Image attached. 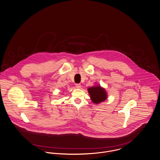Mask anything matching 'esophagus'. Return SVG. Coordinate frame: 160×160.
Masks as SVG:
<instances>
[{
    "label": "esophagus",
    "instance_id": "1",
    "mask_svg": "<svg viewBox=\"0 0 160 160\" xmlns=\"http://www.w3.org/2000/svg\"><path fill=\"white\" fill-rule=\"evenodd\" d=\"M76 88H81V84H76Z\"/></svg>",
    "mask_w": 160,
    "mask_h": 160
}]
</instances>
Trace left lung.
Returning a JSON list of instances; mask_svg holds the SVG:
<instances>
[{
	"instance_id": "obj_1",
	"label": "left lung",
	"mask_w": 160,
	"mask_h": 160,
	"mask_svg": "<svg viewBox=\"0 0 160 160\" xmlns=\"http://www.w3.org/2000/svg\"><path fill=\"white\" fill-rule=\"evenodd\" d=\"M88 91L90 95L91 99L94 104H99L106 100L107 98L106 90L99 85L89 88Z\"/></svg>"
}]
</instances>
